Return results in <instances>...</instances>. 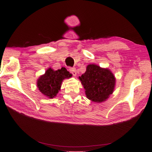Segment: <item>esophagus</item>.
I'll return each instance as SVG.
<instances>
[{
    "label": "esophagus",
    "mask_w": 152,
    "mask_h": 152,
    "mask_svg": "<svg viewBox=\"0 0 152 152\" xmlns=\"http://www.w3.org/2000/svg\"><path fill=\"white\" fill-rule=\"evenodd\" d=\"M69 70H70V72L74 76H76L77 72H76V70L75 68H70V69H69Z\"/></svg>",
    "instance_id": "obj_1"
}]
</instances>
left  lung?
Wrapping results in <instances>:
<instances>
[{"label":"left lung","instance_id":"obj_1","mask_svg":"<svg viewBox=\"0 0 152 152\" xmlns=\"http://www.w3.org/2000/svg\"><path fill=\"white\" fill-rule=\"evenodd\" d=\"M85 89L87 99L92 102H102L109 99L115 90L116 78L109 68L89 64L86 70L78 77Z\"/></svg>","mask_w":152,"mask_h":152}]
</instances>
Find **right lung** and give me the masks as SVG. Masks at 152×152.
<instances>
[{
  "mask_svg": "<svg viewBox=\"0 0 152 152\" xmlns=\"http://www.w3.org/2000/svg\"><path fill=\"white\" fill-rule=\"evenodd\" d=\"M72 76V74L64 67L58 70L50 68L45 71L44 74L40 76L37 79V86L40 92L45 96L48 99H53L60 91L64 80L70 78Z\"/></svg>",
  "mask_w": 152,
  "mask_h": 152,
  "instance_id": "1",
  "label": "right lung"
}]
</instances>
